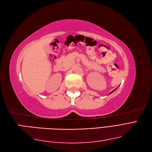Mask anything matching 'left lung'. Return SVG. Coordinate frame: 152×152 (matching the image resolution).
<instances>
[{
    "label": "left lung",
    "instance_id": "left-lung-1",
    "mask_svg": "<svg viewBox=\"0 0 152 152\" xmlns=\"http://www.w3.org/2000/svg\"><path fill=\"white\" fill-rule=\"evenodd\" d=\"M115 90H113L112 91H111V92H110V94H112V92H113V91H114Z\"/></svg>",
    "mask_w": 152,
    "mask_h": 152
}]
</instances>
